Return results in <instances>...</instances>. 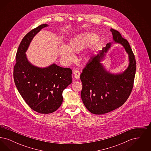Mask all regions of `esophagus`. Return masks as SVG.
<instances>
[{
  "mask_svg": "<svg viewBox=\"0 0 151 151\" xmlns=\"http://www.w3.org/2000/svg\"><path fill=\"white\" fill-rule=\"evenodd\" d=\"M73 75H74V76H75V79H79V78H80V72H79V71H78V70L74 71Z\"/></svg>",
  "mask_w": 151,
  "mask_h": 151,
  "instance_id": "obj_1",
  "label": "esophagus"
}]
</instances>
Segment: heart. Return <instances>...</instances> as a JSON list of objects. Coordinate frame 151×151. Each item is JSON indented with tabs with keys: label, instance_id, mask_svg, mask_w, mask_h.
<instances>
[{
	"label": "heart",
	"instance_id": "heart-1",
	"mask_svg": "<svg viewBox=\"0 0 151 151\" xmlns=\"http://www.w3.org/2000/svg\"><path fill=\"white\" fill-rule=\"evenodd\" d=\"M99 40V37L92 32L81 33L72 38L67 46L60 47L59 54L62 59L67 63H70L75 60L73 54H78L93 46ZM84 59L87 60L88 56L86 55Z\"/></svg>",
	"mask_w": 151,
	"mask_h": 151
}]
</instances>
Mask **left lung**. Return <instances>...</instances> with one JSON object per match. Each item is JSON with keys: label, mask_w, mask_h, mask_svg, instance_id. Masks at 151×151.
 Instances as JSON below:
<instances>
[{"label": "left lung", "mask_w": 151, "mask_h": 151, "mask_svg": "<svg viewBox=\"0 0 151 151\" xmlns=\"http://www.w3.org/2000/svg\"><path fill=\"white\" fill-rule=\"evenodd\" d=\"M114 43L121 44L128 54L129 64L123 72L108 71L102 63L113 42L107 43L89 60L80 75L83 84L81 97L86 108L94 114H104L121 106L132 91L136 72L135 56L127 40L110 29Z\"/></svg>", "instance_id": "8db88e82"}]
</instances>
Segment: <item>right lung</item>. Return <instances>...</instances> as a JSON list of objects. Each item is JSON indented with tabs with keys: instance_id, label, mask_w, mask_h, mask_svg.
I'll use <instances>...</instances> for the list:
<instances>
[{
	"instance_id": "right-lung-1",
	"label": "right lung",
	"mask_w": 151,
	"mask_h": 151,
	"mask_svg": "<svg viewBox=\"0 0 151 151\" xmlns=\"http://www.w3.org/2000/svg\"><path fill=\"white\" fill-rule=\"evenodd\" d=\"M47 24H42L22 38L16 55L14 79L16 86L29 107L41 114H49L60 106L63 90L72 83V70L55 63L41 68L32 65L25 52L34 37Z\"/></svg>"
}]
</instances>
